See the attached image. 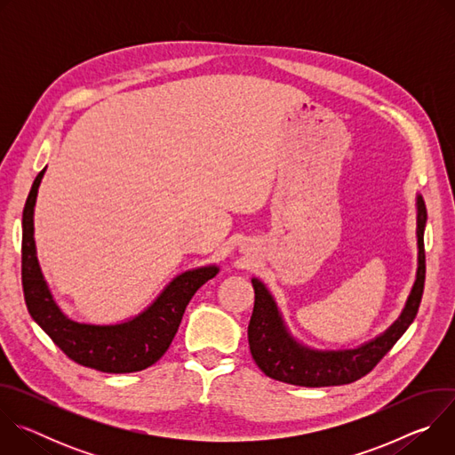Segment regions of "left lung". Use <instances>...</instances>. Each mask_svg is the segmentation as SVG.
Wrapping results in <instances>:
<instances>
[{
    "label": "left lung",
    "mask_w": 455,
    "mask_h": 455,
    "mask_svg": "<svg viewBox=\"0 0 455 455\" xmlns=\"http://www.w3.org/2000/svg\"><path fill=\"white\" fill-rule=\"evenodd\" d=\"M427 207L418 196V275L412 293L400 318L383 335L356 349L315 351L304 347L286 331L274 297L257 279H251L255 291L253 311L248 323L250 353L267 376L300 387L346 385L369 374L378 362L393 349L400 337L414 322L425 288V243Z\"/></svg>",
    "instance_id": "1"
}]
</instances>
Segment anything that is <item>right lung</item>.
<instances>
[{"instance_id": "right-lung-1", "label": "right lung", "mask_w": 455, "mask_h": 455, "mask_svg": "<svg viewBox=\"0 0 455 455\" xmlns=\"http://www.w3.org/2000/svg\"><path fill=\"white\" fill-rule=\"evenodd\" d=\"M44 171L46 167L36 176L23 209L21 283L30 316L53 344L79 365L115 374L151 367L169 349L188 300L209 279L216 277L218 267L178 275L144 313L124 323L93 326L70 320L53 302L36 257L34 205Z\"/></svg>"}]
</instances>
